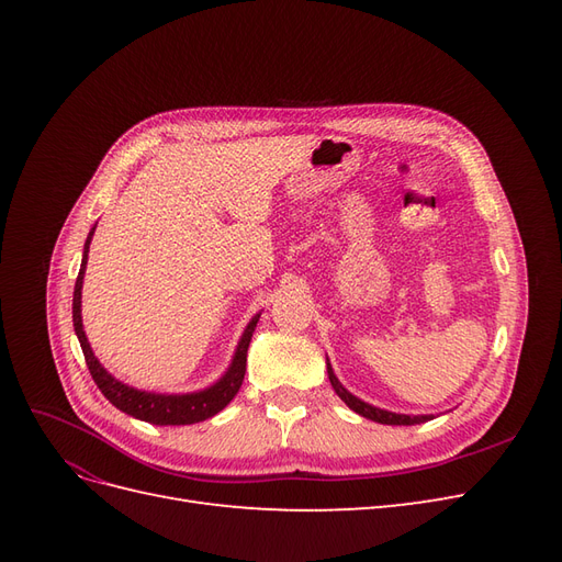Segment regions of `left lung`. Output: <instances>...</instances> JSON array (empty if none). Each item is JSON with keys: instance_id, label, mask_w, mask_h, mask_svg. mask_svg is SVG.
<instances>
[{"instance_id": "1", "label": "left lung", "mask_w": 562, "mask_h": 562, "mask_svg": "<svg viewBox=\"0 0 562 562\" xmlns=\"http://www.w3.org/2000/svg\"><path fill=\"white\" fill-rule=\"evenodd\" d=\"M328 378H330V384H333V389H335V394L342 398L353 413H359L361 417H368V419H372V422H380V424H419V422H427V419H431L429 415H419V417H411V415H396V413H386V411H380V407H372V405H368V403H363L361 398H356V396H351L349 391L337 382V378H335V372H333V368H330V363H328Z\"/></svg>"}]
</instances>
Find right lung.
<instances>
[{
    "label": "right lung",
    "mask_w": 562,
    "mask_h": 562,
    "mask_svg": "<svg viewBox=\"0 0 562 562\" xmlns=\"http://www.w3.org/2000/svg\"><path fill=\"white\" fill-rule=\"evenodd\" d=\"M93 232H95V227L89 232L87 244H83L81 269H79V277L75 283V297H72V321H75V333L79 337L83 359H87L91 378L98 384V389L103 391V396L114 407H119L122 413H126L135 419L149 422V424H161V427H166V424H173V427L176 424H196V422H203V419L217 415L236 396V391L241 389V382L246 375V353H248L250 337L255 333V326H258L260 314L252 316V321L248 323L241 342H239V347H236L229 370L213 386L196 391V394L166 396V394H147V391L122 384L119 380H114L103 366L98 363V359L91 351L89 339H87V335H83V326H81V283H83V269H87V260H89V244L93 239Z\"/></svg>",
    "instance_id": "1"
}]
</instances>
